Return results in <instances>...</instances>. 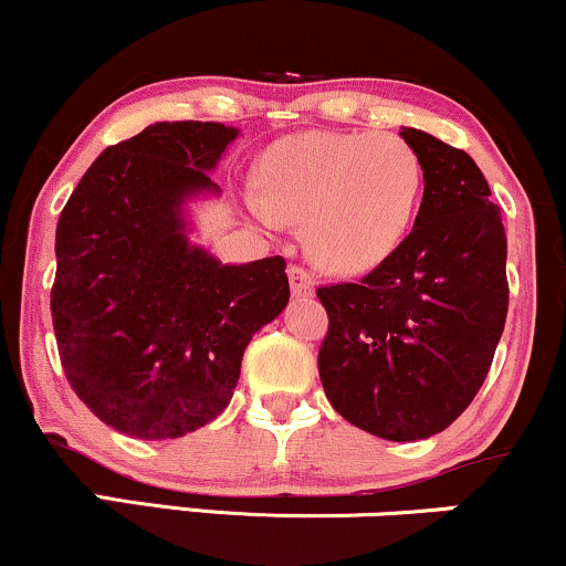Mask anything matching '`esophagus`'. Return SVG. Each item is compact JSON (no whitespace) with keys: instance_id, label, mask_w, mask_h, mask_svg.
<instances>
[{"instance_id":"1","label":"esophagus","mask_w":566,"mask_h":566,"mask_svg":"<svg viewBox=\"0 0 566 566\" xmlns=\"http://www.w3.org/2000/svg\"><path fill=\"white\" fill-rule=\"evenodd\" d=\"M290 287H292V295H314V287H316V279L311 274L305 265H290Z\"/></svg>"}]
</instances>
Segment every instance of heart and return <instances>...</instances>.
I'll return each instance as SVG.
<instances>
[{
    "label": "heart",
    "mask_w": 566,
    "mask_h": 566,
    "mask_svg": "<svg viewBox=\"0 0 566 566\" xmlns=\"http://www.w3.org/2000/svg\"><path fill=\"white\" fill-rule=\"evenodd\" d=\"M250 197L269 229L305 223L311 255L340 274L367 271L399 247L423 191V161L394 133H305L279 143Z\"/></svg>",
    "instance_id": "1"
}]
</instances>
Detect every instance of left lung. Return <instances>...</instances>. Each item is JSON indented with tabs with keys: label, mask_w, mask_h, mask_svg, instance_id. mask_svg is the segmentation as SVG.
Masks as SVG:
<instances>
[{
	"label": "left lung",
	"mask_w": 566,
	"mask_h": 566,
	"mask_svg": "<svg viewBox=\"0 0 566 566\" xmlns=\"http://www.w3.org/2000/svg\"><path fill=\"white\" fill-rule=\"evenodd\" d=\"M423 161L412 231L359 282L316 290L329 327L319 378L348 423L418 441L463 415L490 373L509 314L505 229L482 170L423 129L401 133Z\"/></svg>",
	"instance_id": "8db88e82"
}]
</instances>
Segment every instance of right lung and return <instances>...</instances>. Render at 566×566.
Wrapping results in <instances>:
<instances>
[{"label": "right lung", "instance_id": "obj_1", "mask_svg": "<svg viewBox=\"0 0 566 566\" xmlns=\"http://www.w3.org/2000/svg\"><path fill=\"white\" fill-rule=\"evenodd\" d=\"M237 129L157 122L108 146L55 231L50 311L63 373L87 409L135 439H178L229 407L252 335L290 301L282 255L220 265L186 239L184 201Z\"/></svg>", "mask_w": 566, "mask_h": 566}]
</instances>
